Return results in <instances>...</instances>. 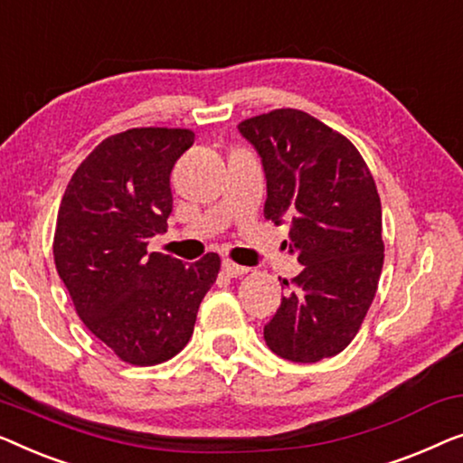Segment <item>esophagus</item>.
<instances>
[{"label": "esophagus", "instance_id": "esophagus-1", "mask_svg": "<svg viewBox=\"0 0 463 463\" xmlns=\"http://www.w3.org/2000/svg\"><path fill=\"white\" fill-rule=\"evenodd\" d=\"M222 270L226 272V277H243V275H247V272H250V269H245V266L234 264L232 260H224V262H222Z\"/></svg>", "mask_w": 463, "mask_h": 463}]
</instances>
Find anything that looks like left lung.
<instances>
[{
  "label": "left lung",
  "mask_w": 463,
  "mask_h": 463,
  "mask_svg": "<svg viewBox=\"0 0 463 463\" xmlns=\"http://www.w3.org/2000/svg\"><path fill=\"white\" fill-rule=\"evenodd\" d=\"M266 172V220H291L289 250L304 270L264 325L272 353L294 363L340 354L359 334L383 264L382 203L346 136L298 109L239 123Z\"/></svg>",
  "instance_id": "1"
}]
</instances>
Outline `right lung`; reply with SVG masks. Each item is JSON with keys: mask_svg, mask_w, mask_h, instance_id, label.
<instances>
[{"mask_svg": "<svg viewBox=\"0 0 463 463\" xmlns=\"http://www.w3.org/2000/svg\"><path fill=\"white\" fill-rule=\"evenodd\" d=\"M194 142L193 129L132 128L104 138L62 194L54 262L83 325L123 363L151 367L191 340L220 256L193 264L148 253L167 231L169 174Z\"/></svg>", "mask_w": 463, "mask_h": 463, "instance_id": "obj_1", "label": "right lung"}]
</instances>
